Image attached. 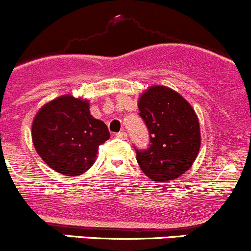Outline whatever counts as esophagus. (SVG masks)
Instances as JSON below:
<instances>
[{
    "mask_svg": "<svg viewBox=\"0 0 251 251\" xmlns=\"http://www.w3.org/2000/svg\"><path fill=\"white\" fill-rule=\"evenodd\" d=\"M116 136H117V138H120V139H123V140H126V133L125 130H122V131H120V133L116 134Z\"/></svg>",
    "mask_w": 251,
    "mask_h": 251,
    "instance_id": "esophagus-1",
    "label": "esophagus"
}]
</instances>
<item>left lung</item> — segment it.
Wrapping results in <instances>:
<instances>
[{"label": "left lung", "instance_id": "8db88e82", "mask_svg": "<svg viewBox=\"0 0 251 251\" xmlns=\"http://www.w3.org/2000/svg\"><path fill=\"white\" fill-rule=\"evenodd\" d=\"M139 116L150 134L136 151L141 171L155 182H172L187 172L200 150V125L190 103L167 86H150L139 99Z\"/></svg>", "mask_w": 251, "mask_h": 251}]
</instances>
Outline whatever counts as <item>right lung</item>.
<instances>
[{
  "label": "right lung",
  "mask_w": 251,
  "mask_h": 251,
  "mask_svg": "<svg viewBox=\"0 0 251 251\" xmlns=\"http://www.w3.org/2000/svg\"><path fill=\"white\" fill-rule=\"evenodd\" d=\"M36 152L56 172L79 176L94 165L107 126L90 115L89 102L63 95L44 105L31 126Z\"/></svg>",
  "instance_id": "add662e5"
}]
</instances>
